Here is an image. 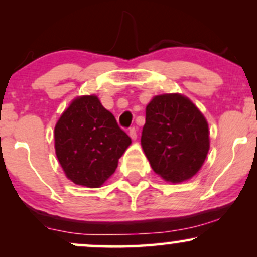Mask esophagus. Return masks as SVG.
I'll return each instance as SVG.
<instances>
[{
  "mask_svg": "<svg viewBox=\"0 0 257 257\" xmlns=\"http://www.w3.org/2000/svg\"><path fill=\"white\" fill-rule=\"evenodd\" d=\"M129 135H131V138L133 139V140H135V139L138 138V131L135 126H133V128L129 129Z\"/></svg>",
  "mask_w": 257,
  "mask_h": 257,
  "instance_id": "34e87169",
  "label": "esophagus"
}]
</instances>
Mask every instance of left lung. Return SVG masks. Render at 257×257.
Segmentation results:
<instances>
[{
  "label": "left lung",
  "mask_w": 257,
  "mask_h": 257,
  "mask_svg": "<svg viewBox=\"0 0 257 257\" xmlns=\"http://www.w3.org/2000/svg\"><path fill=\"white\" fill-rule=\"evenodd\" d=\"M209 145L208 122L188 98L163 94L146 106L141 146L153 172L166 181L176 184L196 175Z\"/></svg>",
  "instance_id": "8db88e82"
}]
</instances>
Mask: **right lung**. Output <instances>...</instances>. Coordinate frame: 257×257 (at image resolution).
Returning a JSON list of instances; mask_svg holds the SVG:
<instances>
[{"mask_svg": "<svg viewBox=\"0 0 257 257\" xmlns=\"http://www.w3.org/2000/svg\"><path fill=\"white\" fill-rule=\"evenodd\" d=\"M54 140L58 161L67 178L90 188L100 187L110 178L132 144L95 95L73 100L55 125Z\"/></svg>", "mask_w": 257, "mask_h": 257, "instance_id": "add662e5", "label": "right lung"}]
</instances>
